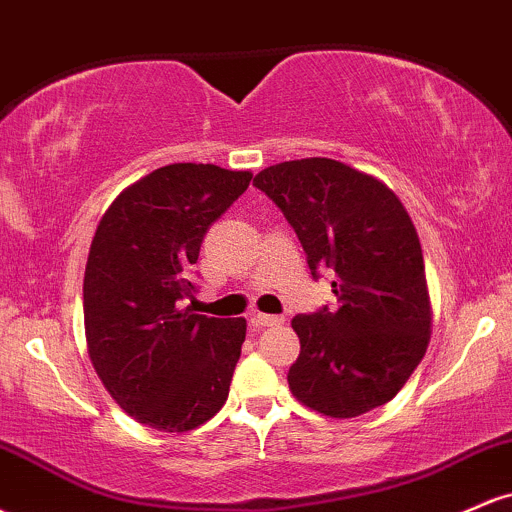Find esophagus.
Segmentation results:
<instances>
[{
    "label": "esophagus",
    "instance_id": "obj_1",
    "mask_svg": "<svg viewBox=\"0 0 512 512\" xmlns=\"http://www.w3.org/2000/svg\"><path fill=\"white\" fill-rule=\"evenodd\" d=\"M281 322H284V317H279V315L257 313L255 317H252V325H257V327H276V325H281Z\"/></svg>",
    "mask_w": 512,
    "mask_h": 512
}]
</instances>
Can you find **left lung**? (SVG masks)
Here are the masks:
<instances>
[{
    "label": "left lung",
    "instance_id": "1",
    "mask_svg": "<svg viewBox=\"0 0 512 512\" xmlns=\"http://www.w3.org/2000/svg\"><path fill=\"white\" fill-rule=\"evenodd\" d=\"M252 185L291 223L315 279L334 276L337 308L291 320L301 339L291 392L332 419L383 407L431 339L424 255L407 209L385 182L332 158L276 163Z\"/></svg>",
    "mask_w": 512,
    "mask_h": 512
}]
</instances>
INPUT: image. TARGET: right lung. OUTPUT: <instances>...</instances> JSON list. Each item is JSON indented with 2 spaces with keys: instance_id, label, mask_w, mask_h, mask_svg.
Wrapping results in <instances>:
<instances>
[{
  "instance_id": "obj_1",
  "label": "right lung",
  "mask_w": 512,
  "mask_h": 512,
  "mask_svg": "<svg viewBox=\"0 0 512 512\" xmlns=\"http://www.w3.org/2000/svg\"><path fill=\"white\" fill-rule=\"evenodd\" d=\"M250 170L170 163L122 190L93 236L84 325L93 368L129 416L156 431L202 426L226 404L245 320L195 315L190 276L209 226Z\"/></svg>"
}]
</instances>
